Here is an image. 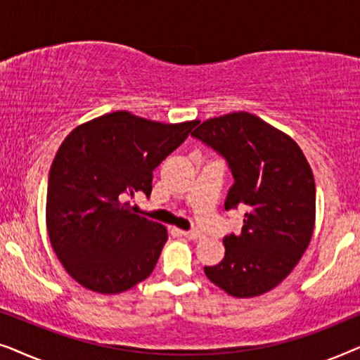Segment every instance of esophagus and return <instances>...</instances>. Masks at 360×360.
<instances>
[{
  "label": "esophagus",
  "mask_w": 360,
  "mask_h": 360,
  "mask_svg": "<svg viewBox=\"0 0 360 360\" xmlns=\"http://www.w3.org/2000/svg\"><path fill=\"white\" fill-rule=\"evenodd\" d=\"M184 236H185V238L191 239V240H200V239L205 238V234L200 233V231H196V229H193V231H184Z\"/></svg>",
  "instance_id": "esophagus-1"
}]
</instances>
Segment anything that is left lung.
<instances>
[{
    "mask_svg": "<svg viewBox=\"0 0 360 360\" xmlns=\"http://www.w3.org/2000/svg\"><path fill=\"white\" fill-rule=\"evenodd\" d=\"M191 136L228 162L234 184L224 208H243L240 234L223 239L224 259L205 274L236 298L270 292L300 262L314 229L316 188L292 137L245 111L211 117Z\"/></svg>",
    "mask_w": 360,
    "mask_h": 360,
    "instance_id": "1",
    "label": "left lung"
}]
</instances>
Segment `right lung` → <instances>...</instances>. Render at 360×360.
<instances>
[{"label":"right lung","mask_w":360,"mask_h":360,"mask_svg":"<svg viewBox=\"0 0 360 360\" xmlns=\"http://www.w3.org/2000/svg\"><path fill=\"white\" fill-rule=\"evenodd\" d=\"M198 121L165 124L115 111L77 126L49 174L46 221L63 267L96 293H122L154 270L167 228L127 198L152 191V172Z\"/></svg>","instance_id":"right-lung-1"}]
</instances>
